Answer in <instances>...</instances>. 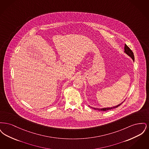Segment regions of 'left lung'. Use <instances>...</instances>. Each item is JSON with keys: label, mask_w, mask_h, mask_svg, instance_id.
I'll return each mask as SVG.
<instances>
[{"label": "left lung", "mask_w": 149, "mask_h": 149, "mask_svg": "<svg viewBox=\"0 0 149 149\" xmlns=\"http://www.w3.org/2000/svg\"><path fill=\"white\" fill-rule=\"evenodd\" d=\"M124 52L127 54L128 56L130 57L132 60L133 61H135V57H134V53L133 52L131 51V50L126 45H125V51ZM125 101V100L122 102L120 103L119 104L116 106L112 107H107V108H94V107H92L89 106V107H90L91 108L94 109H96V110H98V111H108V110H110V109H113V108H116L117 107H118V106H120V104Z\"/></svg>", "instance_id": "obj_1"}]
</instances>
